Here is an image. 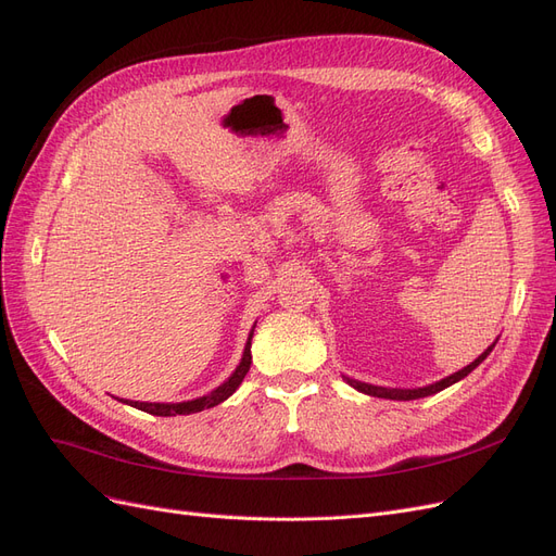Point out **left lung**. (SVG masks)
I'll return each mask as SVG.
<instances>
[{
	"label": "left lung",
	"mask_w": 556,
	"mask_h": 556,
	"mask_svg": "<svg viewBox=\"0 0 556 556\" xmlns=\"http://www.w3.org/2000/svg\"><path fill=\"white\" fill-rule=\"evenodd\" d=\"M498 341V339H496ZM496 341L486 348L482 355L478 357V359H473L470 362L468 366H464V368H459L457 374H452V376H447V378H443V380H435V382H431V384H425V387H415V390H399V387H378V384H371V382H362V380H355V378H348V376H343V380L350 384V387H355L357 392H362V394H368V396H378V399H392V401H413V399H422V396H431V394H439V392H443L445 387H450V384H454V382H459V380H464L470 371H476V368L486 359V355H490V352L494 350V345H496Z\"/></svg>",
	"instance_id": "1"
}]
</instances>
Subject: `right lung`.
<instances>
[{"instance_id": "right-lung-1", "label": "right lung", "mask_w": 556, "mask_h": 556, "mask_svg": "<svg viewBox=\"0 0 556 556\" xmlns=\"http://www.w3.org/2000/svg\"><path fill=\"white\" fill-rule=\"evenodd\" d=\"M257 325V323H255ZM255 325H252L250 333H248V341H245V348H243V355H241V362L239 366L233 368V374L223 382L217 384L213 392L199 396V399H192V401H180V403H148V401H127V399H117L127 403V406L131 408H139L143 413H150V415H160V417H176V415H190V413H201L204 408H213L217 406V403L227 401L233 392L239 390V384L243 382L245 374L250 371V364H252V355H250V345H252V333H255Z\"/></svg>"}]
</instances>
